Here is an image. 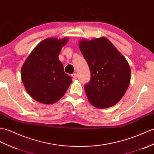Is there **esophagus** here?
Returning a JSON list of instances; mask_svg holds the SVG:
<instances>
[{
  "instance_id": "esophagus-1",
  "label": "esophagus",
  "mask_w": 154,
  "mask_h": 154,
  "mask_svg": "<svg viewBox=\"0 0 154 154\" xmlns=\"http://www.w3.org/2000/svg\"><path fill=\"white\" fill-rule=\"evenodd\" d=\"M71 76H72V77L74 79H76L77 77V73H73L72 75H71Z\"/></svg>"
}]
</instances>
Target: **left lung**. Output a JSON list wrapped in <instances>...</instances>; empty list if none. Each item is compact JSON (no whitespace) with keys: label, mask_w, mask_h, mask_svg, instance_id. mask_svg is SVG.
I'll return each mask as SVG.
<instances>
[{"label":"left lung","mask_w":154,"mask_h":154,"mask_svg":"<svg viewBox=\"0 0 154 154\" xmlns=\"http://www.w3.org/2000/svg\"><path fill=\"white\" fill-rule=\"evenodd\" d=\"M79 48L91 71L85 85L88 101L97 108L116 105L129 86L131 69L125 58L106 37L79 41Z\"/></svg>","instance_id":"obj_1"}]
</instances>
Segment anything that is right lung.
<instances>
[{"label": "right lung", "instance_id": "obj_1", "mask_svg": "<svg viewBox=\"0 0 154 154\" xmlns=\"http://www.w3.org/2000/svg\"><path fill=\"white\" fill-rule=\"evenodd\" d=\"M68 38H47L41 41L27 58L21 70V77L28 94L38 102L55 103L66 93L72 79L64 73L58 59Z\"/></svg>", "mask_w": 154, "mask_h": 154}]
</instances>
